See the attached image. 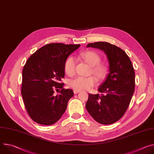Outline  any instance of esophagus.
<instances>
[{
	"instance_id": "esophagus-1",
	"label": "esophagus",
	"mask_w": 154,
	"mask_h": 154,
	"mask_svg": "<svg viewBox=\"0 0 154 154\" xmlns=\"http://www.w3.org/2000/svg\"><path fill=\"white\" fill-rule=\"evenodd\" d=\"M80 92V91H77V90H74V94H77V93H79Z\"/></svg>"
}]
</instances>
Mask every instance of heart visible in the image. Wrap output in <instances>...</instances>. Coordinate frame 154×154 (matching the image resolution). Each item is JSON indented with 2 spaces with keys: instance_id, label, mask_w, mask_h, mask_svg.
<instances>
[{
  "instance_id": "heart-1",
  "label": "heart",
  "mask_w": 154,
  "mask_h": 154,
  "mask_svg": "<svg viewBox=\"0 0 154 154\" xmlns=\"http://www.w3.org/2000/svg\"><path fill=\"white\" fill-rule=\"evenodd\" d=\"M80 57L85 62L92 66L91 73L99 80L105 79L108 72L106 65L100 63V57L95 52L87 51L82 52ZM77 61L75 58L69 57L66 60L64 64V71L68 75L72 76L75 73ZM97 79L94 76L88 77H76L69 82V86L74 90H88L97 84Z\"/></svg>"
}]
</instances>
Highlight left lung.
<instances>
[{
  "mask_svg": "<svg viewBox=\"0 0 154 154\" xmlns=\"http://www.w3.org/2000/svg\"><path fill=\"white\" fill-rule=\"evenodd\" d=\"M97 48L106 55L109 74L98 91L89 94L86 103L88 112L97 122L107 125L119 120L125 114L135 91V71L127 54L107 42L89 43L87 48Z\"/></svg>",
  "mask_w": 154,
  "mask_h": 154,
  "instance_id": "1",
  "label": "left lung"
}]
</instances>
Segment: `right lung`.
Masks as SVG:
<instances>
[{
    "label": "right lung",
    "mask_w": 154,
    "mask_h": 154,
    "mask_svg": "<svg viewBox=\"0 0 154 154\" xmlns=\"http://www.w3.org/2000/svg\"><path fill=\"white\" fill-rule=\"evenodd\" d=\"M80 45L51 43L44 46L27 60L23 69L21 94L29 116L42 125L57 122L66 109L74 93L64 89L61 79L68 57ZM60 89L53 95L54 90Z\"/></svg>",
    "instance_id": "add662e5"
}]
</instances>
